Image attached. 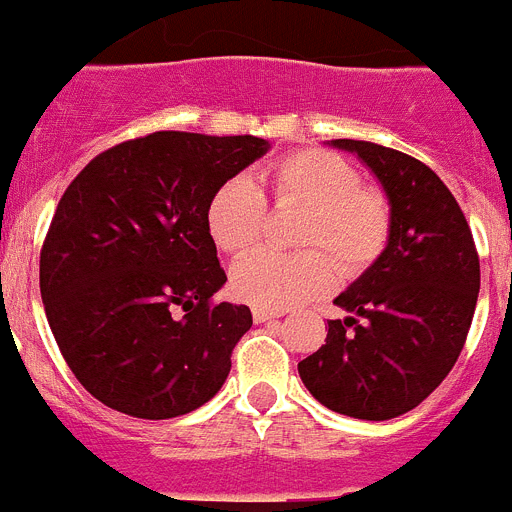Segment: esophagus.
Wrapping results in <instances>:
<instances>
[{
    "mask_svg": "<svg viewBox=\"0 0 512 512\" xmlns=\"http://www.w3.org/2000/svg\"><path fill=\"white\" fill-rule=\"evenodd\" d=\"M284 310H269V307H253V320L256 323H269L274 318H282Z\"/></svg>",
    "mask_w": 512,
    "mask_h": 512,
    "instance_id": "34e87169",
    "label": "esophagus"
}]
</instances>
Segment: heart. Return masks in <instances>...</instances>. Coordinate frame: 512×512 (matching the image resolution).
I'll use <instances>...</instances> for the list:
<instances>
[{
  "label": "heart",
  "instance_id": "heart-1",
  "mask_svg": "<svg viewBox=\"0 0 512 512\" xmlns=\"http://www.w3.org/2000/svg\"><path fill=\"white\" fill-rule=\"evenodd\" d=\"M277 202L307 207L300 246L323 247L346 274H359L382 256L390 241V205L346 158L330 151H300L271 169ZM266 200L251 176L238 174L220 184L207 207V230L217 248L248 251L261 241ZM323 252L253 251L230 269V284L241 300L284 310L325 295L338 279L336 262Z\"/></svg>",
  "mask_w": 512,
  "mask_h": 512
}]
</instances>
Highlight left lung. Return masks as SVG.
Instances as JSON below:
<instances>
[{
	"instance_id": "obj_1",
	"label": "left lung",
	"mask_w": 512,
	"mask_h": 512,
	"mask_svg": "<svg viewBox=\"0 0 512 512\" xmlns=\"http://www.w3.org/2000/svg\"><path fill=\"white\" fill-rule=\"evenodd\" d=\"M356 153L390 202V241L336 297L323 346L297 364L310 395L333 413L390 420L418 408L459 359L479 295V256L449 187L418 158L366 140Z\"/></svg>"
}]
</instances>
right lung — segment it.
Returning <instances> with one entry per match:
<instances>
[{
  "label": "right lung",
  "mask_w": 512,
  "mask_h": 512,
  "mask_svg": "<svg viewBox=\"0 0 512 512\" xmlns=\"http://www.w3.org/2000/svg\"><path fill=\"white\" fill-rule=\"evenodd\" d=\"M269 140L161 130L92 158L63 192L40 253V297L63 359L117 413L202 408L253 325L210 297L228 282L207 230L212 194Z\"/></svg>",
  "instance_id": "1"
}]
</instances>
